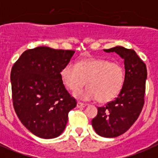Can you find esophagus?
<instances>
[{
	"mask_svg": "<svg viewBox=\"0 0 158 158\" xmlns=\"http://www.w3.org/2000/svg\"><path fill=\"white\" fill-rule=\"evenodd\" d=\"M86 106H87V104H83V103H82V102L80 101H78V103H77V107H78L79 108H84V107H86Z\"/></svg>",
	"mask_w": 158,
	"mask_h": 158,
	"instance_id": "obj_1",
	"label": "esophagus"
}]
</instances>
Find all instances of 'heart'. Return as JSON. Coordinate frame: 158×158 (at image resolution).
<instances>
[{
	"instance_id": "obj_1",
	"label": "heart",
	"mask_w": 158,
	"mask_h": 158,
	"mask_svg": "<svg viewBox=\"0 0 158 158\" xmlns=\"http://www.w3.org/2000/svg\"><path fill=\"white\" fill-rule=\"evenodd\" d=\"M64 85L71 91H79L87 84L88 88L76 92L77 97L108 103L117 97L125 83V70L120 63L104 59L89 58L75 64L69 63L62 70Z\"/></svg>"
}]
</instances>
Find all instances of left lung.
Listing matches in <instances>:
<instances>
[{
	"mask_svg": "<svg viewBox=\"0 0 158 158\" xmlns=\"http://www.w3.org/2000/svg\"><path fill=\"white\" fill-rule=\"evenodd\" d=\"M104 50L116 52L124 59L125 83L116 99L98 108L97 116L91 120V124L99 136L116 137L126 132L141 112L144 104L147 68L132 49L116 46Z\"/></svg>",
	"mask_w": 158,
	"mask_h": 158,
	"instance_id": "1",
	"label": "left lung"
}]
</instances>
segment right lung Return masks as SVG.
Returning a JSON list of instances; mask_svg holds the SVG:
<instances>
[{"mask_svg": "<svg viewBox=\"0 0 158 158\" xmlns=\"http://www.w3.org/2000/svg\"><path fill=\"white\" fill-rule=\"evenodd\" d=\"M74 53L38 46L26 50L12 67L14 108L24 126L38 137L59 136L76 106L61 77Z\"/></svg>", "mask_w": 158, "mask_h": 158, "instance_id": "right-lung-1", "label": "right lung"}]
</instances>
